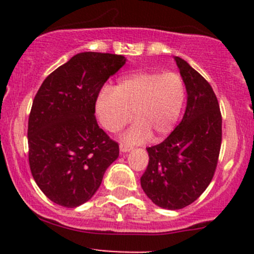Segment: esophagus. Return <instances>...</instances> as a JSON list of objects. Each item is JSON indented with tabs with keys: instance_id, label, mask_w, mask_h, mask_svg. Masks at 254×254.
I'll use <instances>...</instances> for the list:
<instances>
[{
	"instance_id": "obj_1",
	"label": "esophagus",
	"mask_w": 254,
	"mask_h": 254,
	"mask_svg": "<svg viewBox=\"0 0 254 254\" xmlns=\"http://www.w3.org/2000/svg\"><path fill=\"white\" fill-rule=\"evenodd\" d=\"M119 148H120V152L127 153V152H130V151L132 150V146L127 145V143H120Z\"/></svg>"
}]
</instances>
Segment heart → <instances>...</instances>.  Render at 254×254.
Returning a JSON list of instances; mask_svg holds the SVG:
<instances>
[{
  "instance_id": "b5f03b06",
  "label": "heart",
  "mask_w": 254,
  "mask_h": 254,
  "mask_svg": "<svg viewBox=\"0 0 254 254\" xmlns=\"http://www.w3.org/2000/svg\"><path fill=\"white\" fill-rule=\"evenodd\" d=\"M186 101V84L177 72L137 71L122 76L114 88L103 87L94 103L97 118L106 130L117 132L136 122L123 135L131 143L146 141L155 132L165 137L175 129Z\"/></svg>"
}]
</instances>
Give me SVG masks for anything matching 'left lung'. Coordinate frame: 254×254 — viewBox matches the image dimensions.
<instances>
[{
    "label": "left lung",
    "instance_id": "obj_1",
    "mask_svg": "<svg viewBox=\"0 0 254 254\" xmlns=\"http://www.w3.org/2000/svg\"><path fill=\"white\" fill-rule=\"evenodd\" d=\"M187 89L183 119L170 136L147 147L140 182L157 206L178 210L195 201L211 182L221 147L222 119L211 86L186 60L175 56Z\"/></svg>",
    "mask_w": 254,
    "mask_h": 254
}]
</instances>
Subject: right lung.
<instances>
[{
	"instance_id": "add662e5",
	"label": "right lung",
	"mask_w": 254,
	"mask_h": 254,
	"mask_svg": "<svg viewBox=\"0 0 254 254\" xmlns=\"http://www.w3.org/2000/svg\"><path fill=\"white\" fill-rule=\"evenodd\" d=\"M127 63L122 55L79 53L40 86L28 122L29 165L40 190L77 207L98 190L119 145L98 127L94 103L107 79Z\"/></svg>"
}]
</instances>
